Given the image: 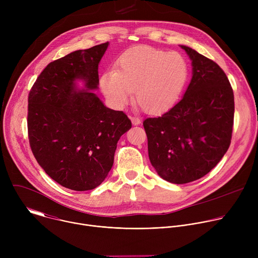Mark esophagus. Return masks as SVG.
<instances>
[{
    "label": "esophagus",
    "mask_w": 258,
    "mask_h": 258,
    "mask_svg": "<svg viewBox=\"0 0 258 258\" xmlns=\"http://www.w3.org/2000/svg\"><path fill=\"white\" fill-rule=\"evenodd\" d=\"M132 122H133L134 125H139V124H141L142 121H141V119L139 117L134 116V117H132Z\"/></svg>",
    "instance_id": "34e87169"
}]
</instances>
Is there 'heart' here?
Instances as JSON below:
<instances>
[{"mask_svg": "<svg viewBox=\"0 0 258 258\" xmlns=\"http://www.w3.org/2000/svg\"><path fill=\"white\" fill-rule=\"evenodd\" d=\"M189 76L187 60L177 52L148 46L136 47L118 59L117 69L101 76L100 86L108 101L117 108L133 98L147 112H161L179 98Z\"/></svg>", "mask_w": 258, "mask_h": 258, "instance_id": "heart-1", "label": "heart"}]
</instances>
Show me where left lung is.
Returning <instances> with one entry per match:
<instances>
[{
    "label": "left lung",
    "instance_id": "8db88e82",
    "mask_svg": "<svg viewBox=\"0 0 258 258\" xmlns=\"http://www.w3.org/2000/svg\"><path fill=\"white\" fill-rule=\"evenodd\" d=\"M192 80L182 99L143 125L152 166L181 185L207 174L228 151L234 124V93L224 70L187 46Z\"/></svg>",
    "mask_w": 258,
    "mask_h": 258
}]
</instances>
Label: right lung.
<instances>
[{
    "label": "right lung",
    "instance_id": "add662e5",
    "mask_svg": "<svg viewBox=\"0 0 258 258\" xmlns=\"http://www.w3.org/2000/svg\"><path fill=\"white\" fill-rule=\"evenodd\" d=\"M109 43L78 50L47 65L28 96L31 151L45 172L73 191L93 190L106 178L120 137L132 127L122 111L93 93ZM83 81L80 89L77 82Z\"/></svg>",
    "mask_w": 258,
    "mask_h": 258
}]
</instances>
